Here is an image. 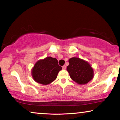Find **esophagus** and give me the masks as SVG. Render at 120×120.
Returning <instances> with one entry per match:
<instances>
[{
    "instance_id": "esophagus-1",
    "label": "esophagus",
    "mask_w": 120,
    "mask_h": 120,
    "mask_svg": "<svg viewBox=\"0 0 120 120\" xmlns=\"http://www.w3.org/2000/svg\"><path fill=\"white\" fill-rule=\"evenodd\" d=\"M62 68H63V70H65L66 69V66L65 65H64L62 67Z\"/></svg>"
}]
</instances>
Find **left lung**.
I'll use <instances>...</instances> for the list:
<instances>
[{
  "label": "left lung",
  "mask_w": 120,
  "mask_h": 120,
  "mask_svg": "<svg viewBox=\"0 0 120 120\" xmlns=\"http://www.w3.org/2000/svg\"><path fill=\"white\" fill-rule=\"evenodd\" d=\"M69 65L67 70L70 77L79 85H85L93 79L94 69L87 61L79 57H73L69 60Z\"/></svg>",
  "instance_id": "left-lung-1"
}]
</instances>
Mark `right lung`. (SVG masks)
<instances>
[{"instance_id":"right-lung-1","label":"right lung","mask_w":120,"mask_h":120,"mask_svg":"<svg viewBox=\"0 0 120 120\" xmlns=\"http://www.w3.org/2000/svg\"><path fill=\"white\" fill-rule=\"evenodd\" d=\"M62 68L58 65L57 60L52 57L41 59L31 69V76L35 82L47 85L56 79Z\"/></svg>"}]
</instances>
